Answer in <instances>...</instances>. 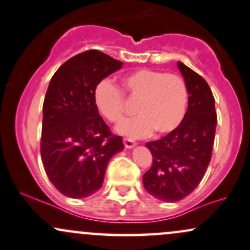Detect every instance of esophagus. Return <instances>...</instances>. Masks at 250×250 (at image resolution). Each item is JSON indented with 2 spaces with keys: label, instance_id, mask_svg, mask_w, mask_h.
Wrapping results in <instances>:
<instances>
[{
  "label": "esophagus",
  "instance_id": "1",
  "mask_svg": "<svg viewBox=\"0 0 250 250\" xmlns=\"http://www.w3.org/2000/svg\"><path fill=\"white\" fill-rule=\"evenodd\" d=\"M124 145L126 148H132L133 146H136V142L132 139H128V138H125L124 139Z\"/></svg>",
  "mask_w": 250,
  "mask_h": 250
}]
</instances>
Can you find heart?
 Wrapping results in <instances>:
<instances>
[{"mask_svg":"<svg viewBox=\"0 0 250 250\" xmlns=\"http://www.w3.org/2000/svg\"><path fill=\"white\" fill-rule=\"evenodd\" d=\"M126 97L137 102L134 112L117 126V132L131 138H145L156 131L169 134L183 122L188 107L186 81L177 74L142 68L122 78ZM94 105L99 113L111 123L122 120L125 113V99L120 88L110 79H103L93 91Z\"/></svg>","mask_w":250,"mask_h":250,"instance_id":"heart-1","label":"heart"}]
</instances>
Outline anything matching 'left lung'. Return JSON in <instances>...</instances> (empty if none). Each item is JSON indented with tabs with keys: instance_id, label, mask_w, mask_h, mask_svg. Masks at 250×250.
<instances>
[{
	"instance_id": "left-lung-1",
	"label": "left lung",
	"mask_w": 250,
	"mask_h": 250,
	"mask_svg": "<svg viewBox=\"0 0 250 250\" xmlns=\"http://www.w3.org/2000/svg\"><path fill=\"white\" fill-rule=\"evenodd\" d=\"M177 66L188 87L183 122L162 139L146 143L152 167L143 176L146 191L164 202H177L200 184L211 159L217 116L207 81L183 62Z\"/></svg>"
}]
</instances>
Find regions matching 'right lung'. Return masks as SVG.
Returning a JSON list of instances; mask_svg holds the SVG:
<instances>
[{
	"mask_svg": "<svg viewBox=\"0 0 250 250\" xmlns=\"http://www.w3.org/2000/svg\"><path fill=\"white\" fill-rule=\"evenodd\" d=\"M123 62L99 50L67 60L49 81L43 102L41 158L52 184L62 195L83 198L103 186L110 159L124 150L94 105L100 80Z\"/></svg>",
	"mask_w": 250,
	"mask_h": 250,
	"instance_id": "add662e5",
	"label": "right lung"
}]
</instances>
